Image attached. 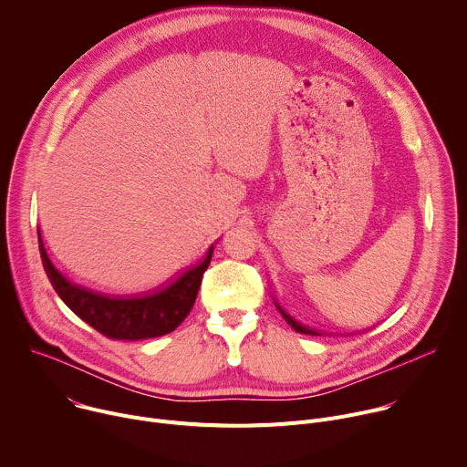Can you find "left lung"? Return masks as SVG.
<instances>
[{
    "mask_svg": "<svg viewBox=\"0 0 467 467\" xmlns=\"http://www.w3.org/2000/svg\"><path fill=\"white\" fill-rule=\"evenodd\" d=\"M275 306L279 308V312L283 314V317L292 325V328L296 330V332H301V335H310V337H317L319 335V332L316 330V328H310V327H306V325H303L301 321H297L294 316H290L279 303H275Z\"/></svg>",
    "mask_w": 467,
    "mask_h": 467,
    "instance_id": "obj_1",
    "label": "left lung"
}]
</instances>
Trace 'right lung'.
<instances>
[{
    "label": "right lung",
    "mask_w": 467,
    "mask_h": 467,
    "mask_svg": "<svg viewBox=\"0 0 467 467\" xmlns=\"http://www.w3.org/2000/svg\"><path fill=\"white\" fill-rule=\"evenodd\" d=\"M38 247L47 279L66 306L107 338L129 342L164 337L182 323L195 303L214 249L213 245L203 262L192 265L159 290L140 296H109L66 277L51 262L40 233Z\"/></svg>",
    "instance_id": "obj_1"
}]
</instances>
